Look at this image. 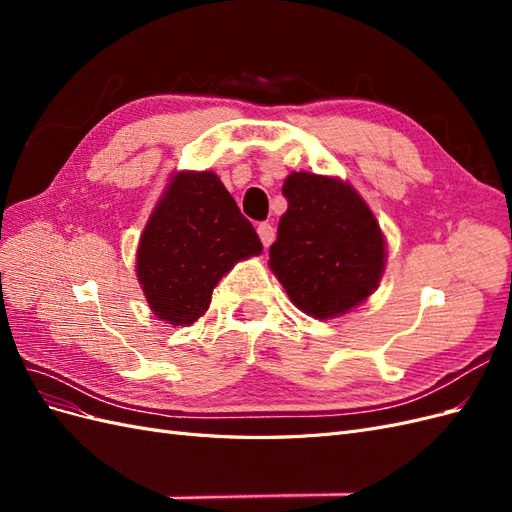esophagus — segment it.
<instances>
[{"label":"esophagus","instance_id":"obj_1","mask_svg":"<svg viewBox=\"0 0 512 512\" xmlns=\"http://www.w3.org/2000/svg\"><path fill=\"white\" fill-rule=\"evenodd\" d=\"M258 237H260L262 245L269 247L273 243V239H275V228L269 222H260L258 224Z\"/></svg>","mask_w":512,"mask_h":512}]
</instances>
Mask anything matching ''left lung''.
Instances as JSON below:
<instances>
[{
	"mask_svg": "<svg viewBox=\"0 0 512 512\" xmlns=\"http://www.w3.org/2000/svg\"><path fill=\"white\" fill-rule=\"evenodd\" d=\"M282 194L288 209L277 226L269 265L292 303L307 316H342L378 288L384 237L365 200L348 183L292 173Z\"/></svg>",
	"mask_w": 512,
	"mask_h": 512,
	"instance_id": "obj_1",
	"label": "left lung"
}]
</instances>
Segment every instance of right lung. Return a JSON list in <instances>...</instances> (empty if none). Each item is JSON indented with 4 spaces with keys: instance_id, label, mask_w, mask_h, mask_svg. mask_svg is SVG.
<instances>
[{
    "instance_id": "1",
    "label": "right lung",
    "mask_w": 512,
    "mask_h": 512,
    "mask_svg": "<svg viewBox=\"0 0 512 512\" xmlns=\"http://www.w3.org/2000/svg\"><path fill=\"white\" fill-rule=\"evenodd\" d=\"M262 243L215 173H179L149 218L136 275L149 307L175 327L203 316L211 292L235 262Z\"/></svg>"
}]
</instances>
